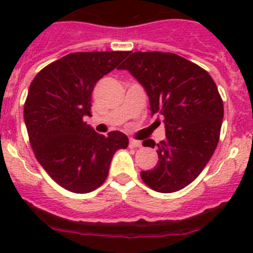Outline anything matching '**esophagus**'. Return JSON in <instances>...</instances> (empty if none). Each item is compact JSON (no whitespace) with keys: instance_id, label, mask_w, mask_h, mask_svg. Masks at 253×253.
<instances>
[{"instance_id":"1","label":"esophagus","mask_w":253,"mask_h":253,"mask_svg":"<svg viewBox=\"0 0 253 253\" xmlns=\"http://www.w3.org/2000/svg\"><path fill=\"white\" fill-rule=\"evenodd\" d=\"M129 147H131V148H141L142 147V142L138 141V139H131V141H129Z\"/></svg>"}]
</instances>
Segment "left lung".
Returning <instances> with one entry per match:
<instances>
[{"instance_id": "8db88e82", "label": "left lung", "mask_w": 253, "mask_h": 253, "mask_svg": "<svg viewBox=\"0 0 253 253\" xmlns=\"http://www.w3.org/2000/svg\"><path fill=\"white\" fill-rule=\"evenodd\" d=\"M119 70L144 86L152 115L163 117L165 139L158 143V164L141 171L152 190L171 193L190 185L205 169L219 142L224 105L215 82L196 63L172 52L128 56ZM144 147H155L152 139Z\"/></svg>"}]
</instances>
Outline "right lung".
<instances>
[{
	"label": "right lung",
	"instance_id": "right-lung-1",
	"mask_svg": "<svg viewBox=\"0 0 253 253\" xmlns=\"http://www.w3.org/2000/svg\"><path fill=\"white\" fill-rule=\"evenodd\" d=\"M128 53H68L42 68L30 83L24 104L30 145L50 177L71 192L88 193L103 185L115 152L128 145L122 132L103 136L83 121L91 115L96 82Z\"/></svg>",
	"mask_w": 253,
	"mask_h": 253
}]
</instances>
